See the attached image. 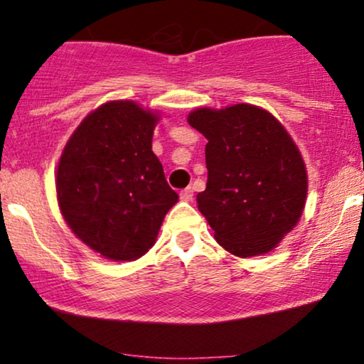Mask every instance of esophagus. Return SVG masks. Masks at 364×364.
<instances>
[{
  "instance_id": "esophagus-1",
  "label": "esophagus",
  "mask_w": 364,
  "mask_h": 364,
  "mask_svg": "<svg viewBox=\"0 0 364 364\" xmlns=\"http://www.w3.org/2000/svg\"><path fill=\"white\" fill-rule=\"evenodd\" d=\"M179 196H181L183 202H191V198H193V188H191V186L185 188V190L179 193Z\"/></svg>"
}]
</instances>
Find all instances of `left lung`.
Instances as JSON below:
<instances>
[{
    "instance_id": "8db88e82",
    "label": "left lung",
    "mask_w": 364,
    "mask_h": 364,
    "mask_svg": "<svg viewBox=\"0 0 364 364\" xmlns=\"http://www.w3.org/2000/svg\"><path fill=\"white\" fill-rule=\"evenodd\" d=\"M188 123L208 140L207 188L198 210L217 243L236 257L269 253L303 214L306 168L289 133L252 104L198 107Z\"/></svg>"
}]
</instances>
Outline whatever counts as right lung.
Listing matches in <instances>:
<instances>
[{
  "mask_svg": "<svg viewBox=\"0 0 364 364\" xmlns=\"http://www.w3.org/2000/svg\"><path fill=\"white\" fill-rule=\"evenodd\" d=\"M159 116L133 101L92 111L66 141L58 162L60 210L75 236L114 262L152 248L178 193L152 152Z\"/></svg>",
  "mask_w": 364,
  "mask_h": 364,
  "instance_id": "1",
  "label": "right lung"
}]
</instances>
